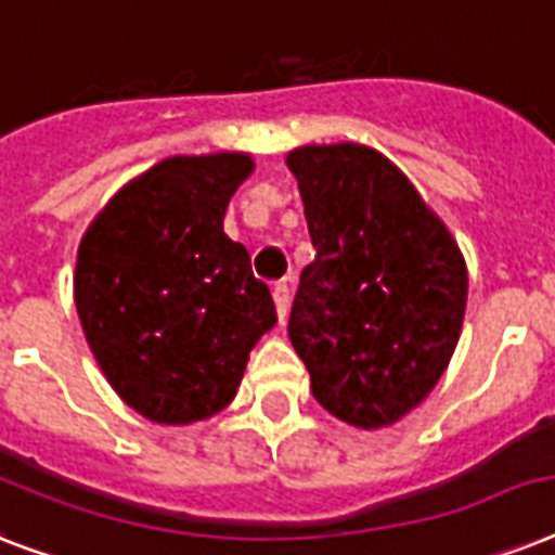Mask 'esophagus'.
Returning a JSON list of instances; mask_svg holds the SVG:
<instances>
[{"mask_svg":"<svg viewBox=\"0 0 555 555\" xmlns=\"http://www.w3.org/2000/svg\"><path fill=\"white\" fill-rule=\"evenodd\" d=\"M273 302H276L279 320L285 322L287 308H291V287H287V282H276V285H273Z\"/></svg>","mask_w":555,"mask_h":555,"instance_id":"34e87169","label":"esophagus"}]
</instances>
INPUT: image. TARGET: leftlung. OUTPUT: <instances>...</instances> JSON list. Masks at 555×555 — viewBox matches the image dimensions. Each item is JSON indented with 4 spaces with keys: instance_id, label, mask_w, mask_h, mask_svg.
<instances>
[{
    "instance_id": "1",
    "label": "left lung",
    "mask_w": 555,
    "mask_h": 555,
    "mask_svg": "<svg viewBox=\"0 0 555 555\" xmlns=\"http://www.w3.org/2000/svg\"><path fill=\"white\" fill-rule=\"evenodd\" d=\"M317 259L287 337L322 409L383 429L426 400L455 354L466 261L412 181L360 143L287 152Z\"/></svg>"
}]
</instances>
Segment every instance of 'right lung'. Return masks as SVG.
<instances>
[{"label": "right lung", "mask_w": 555, "mask_h": 555, "mask_svg": "<svg viewBox=\"0 0 555 555\" xmlns=\"http://www.w3.org/2000/svg\"><path fill=\"white\" fill-rule=\"evenodd\" d=\"M253 158L176 155L117 190L82 235L74 305L120 400L184 426L221 412L247 357L276 325L268 285L224 212Z\"/></svg>", "instance_id": "1"}]
</instances>
